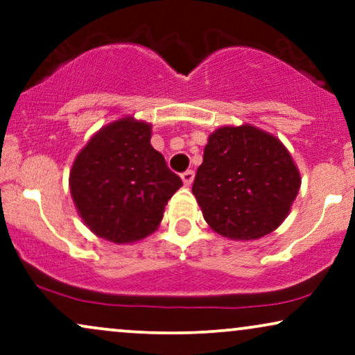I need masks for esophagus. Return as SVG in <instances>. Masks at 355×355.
Masks as SVG:
<instances>
[{
    "mask_svg": "<svg viewBox=\"0 0 355 355\" xmlns=\"http://www.w3.org/2000/svg\"><path fill=\"white\" fill-rule=\"evenodd\" d=\"M181 179L182 182H184V186H191L194 181V171H186V173H182Z\"/></svg>",
    "mask_w": 355,
    "mask_h": 355,
    "instance_id": "1",
    "label": "esophagus"
}]
</instances>
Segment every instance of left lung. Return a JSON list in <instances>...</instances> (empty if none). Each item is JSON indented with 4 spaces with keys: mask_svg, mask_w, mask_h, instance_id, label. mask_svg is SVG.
I'll return each mask as SVG.
<instances>
[{
    "mask_svg": "<svg viewBox=\"0 0 355 355\" xmlns=\"http://www.w3.org/2000/svg\"><path fill=\"white\" fill-rule=\"evenodd\" d=\"M301 173L276 136L252 124L207 137L193 194L214 232L232 241L268 236L289 216Z\"/></svg>",
    "mask_w": 355,
    "mask_h": 355,
    "instance_id": "obj_1",
    "label": "left lung"
}]
</instances>
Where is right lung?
Segmentation results:
<instances>
[{
  "label": "right lung",
  "instance_id": "right-lung-1",
  "mask_svg": "<svg viewBox=\"0 0 355 355\" xmlns=\"http://www.w3.org/2000/svg\"><path fill=\"white\" fill-rule=\"evenodd\" d=\"M153 126L132 116L91 136L69 171L78 214L89 231L114 244H131L159 227L181 178L151 146Z\"/></svg>",
  "mask_w": 355,
  "mask_h": 355
}]
</instances>
